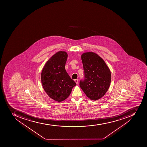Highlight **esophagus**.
<instances>
[{"mask_svg": "<svg viewBox=\"0 0 147 147\" xmlns=\"http://www.w3.org/2000/svg\"><path fill=\"white\" fill-rule=\"evenodd\" d=\"M74 81L76 82V83L77 84H78V79H75V80H74Z\"/></svg>", "mask_w": 147, "mask_h": 147, "instance_id": "esophagus-1", "label": "esophagus"}]
</instances>
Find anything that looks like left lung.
I'll return each mask as SVG.
<instances>
[{
    "label": "left lung",
    "mask_w": 147,
    "mask_h": 147,
    "mask_svg": "<svg viewBox=\"0 0 147 147\" xmlns=\"http://www.w3.org/2000/svg\"><path fill=\"white\" fill-rule=\"evenodd\" d=\"M84 79L80 82V88L87 96L93 100L99 99L108 91L111 83V72L105 62L94 52L81 56Z\"/></svg>",
    "instance_id": "left-lung-1"
}]
</instances>
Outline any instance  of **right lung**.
<instances>
[{"label":"right lung","mask_w":147,"mask_h":147,"mask_svg":"<svg viewBox=\"0 0 147 147\" xmlns=\"http://www.w3.org/2000/svg\"><path fill=\"white\" fill-rule=\"evenodd\" d=\"M67 57L65 51L57 52L46 63L41 75L44 90L51 98L58 102L67 98L76 85L65 70Z\"/></svg>","instance_id":"1"}]
</instances>
